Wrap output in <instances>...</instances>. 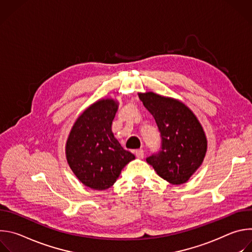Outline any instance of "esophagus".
<instances>
[{
	"mask_svg": "<svg viewBox=\"0 0 252 252\" xmlns=\"http://www.w3.org/2000/svg\"><path fill=\"white\" fill-rule=\"evenodd\" d=\"M134 155H135V157L137 158H143V151L142 150H137V151H135L134 152Z\"/></svg>",
	"mask_w": 252,
	"mask_h": 252,
	"instance_id": "1",
	"label": "esophagus"
}]
</instances>
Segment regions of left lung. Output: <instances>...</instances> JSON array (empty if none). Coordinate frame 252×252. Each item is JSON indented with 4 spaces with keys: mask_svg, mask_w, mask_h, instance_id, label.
<instances>
[{
    "mask_svg": "<svg viewBox=\"0 0 252 252\" xmlns=\"http://www.w3.org/2000/svg\"><path fill=\"white\" fill-rule=\"evenodd\" d=\"M161 135V151L147 158L157 173L173 186L186 184L202 164L207 139L196 116L183 101L153 92L138 93Z\"/></svg>",
    "mask_w": 252,
    "mask_h": 252,
    "instance_id": "8db88e82",
    "label": "left lung"
}]
</instances>
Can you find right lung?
Returning a JSON list of instances; mask_svg holds the SVG:
<instances>
[{
  "instance_id": "obj_1",
  "label": "right lung",
  "mask_w": 252,
  "mask_h": 252,
  "mask_svg": "<svg viewBox=\"0 0 252 252\" xmlns=\"http://www.w3.org/2000/svg\"><path fill=\"white\" fill-rule=\"evenodd\" d=\"M117 99L100 98L76 120L65 142L66 161L86 187L104 190L114 186L123 168L135 157L124 150L112 130Z\"/></svg>"
}]
</instances>
